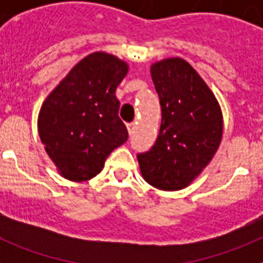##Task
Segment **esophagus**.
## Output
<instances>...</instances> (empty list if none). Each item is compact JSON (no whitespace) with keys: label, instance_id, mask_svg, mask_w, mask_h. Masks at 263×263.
<instances>
[{"label":"esophagus","instance_id":"obj_1","mask_svg":"<svg viewBox=\"0 0 263 263\" xmlns=\"http://www.w3.org/2000/svg\"><path fill=\"white\" fill-rule=\"evenodd\" d=\"M127 130H129V134L132 136V134L134 133V130H136V124H134V122H130V124H127Z\"/></svg>","mask_w":263,"mask_h":263}]
</instances>
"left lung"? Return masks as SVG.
I'll return each instance as SVG.
<instances>
[{
    "label": "left lung",
    "mask_w": 263,
    "mask_h": 263,
    "mask_svg": "<svg viewBox=\"0 0 263 263\" xmlns=\"http://www.w3.org/2000/svg\"><path fill=\"white\" fill-rule=\"evenodd\" d=\"M162 106L158 138L148 152L137 155L143 179L163 191L187 187L217 152L222 113L212 90L180 58L152 66Z\"/></svg>",
    "instance_id": "left-lung-1"
}]
</instances>
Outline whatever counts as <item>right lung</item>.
Wrapping results in <instances>:
<instances>
[{
  "mask_svg": "<svg viewBox=\"0 0 263 263\" xmlns=\"http://www.w3.org/2000/svg\"><path fill=\"white\" fill-rule=\"evenodd\" d=\"M126 73L127 64L118 58L90 53L42 105L39 137L48 157L68 180L84 182L96 176L108 155L127 141L115 95Z\"/></svg>",
  "mask_w": 263,
  "mask_h": 263,
  "instance_id": "1",
  "label": "right lung"
}]
</instances>
